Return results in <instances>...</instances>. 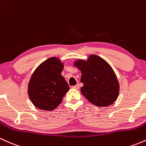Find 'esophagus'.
I'll return each mask as SVG.
<instances>
[{
  "label": "esophagus",
  "mask_w": 146,
  "mask_h": 146,
  "mask_svg": "<svg viewBox=\"0 0 146 146\" xmlns=\"http://www.w3.org/2000/svg\"><path fill=\"white\" fill-rule=\"evenodd\" d=\"M79 88H80V85H79L78 84L73 86V88H74V89H79Z\"/></svg>",
  "instance_id": "esophagus-1"
}]
</instances>
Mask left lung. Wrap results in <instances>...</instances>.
Listing matches in <instances>:
<instances>
[{
    "instance_id": "obj_1",
    "label": "left lung",
    "mask_w": 146,
    "mask_h": 146,
    "mask_svg": "<svg viewBox=\"0 0 146 146\" xmlns=\"http://www.w3.org/2000/svg\"><path fill=\"white\" fill-rule=\"evenodd\" d=\"M81 71L84 86L81 93L86 100L99 107H106L116 101L119 84L110 65L101 57L91 54L86 60L79 59L73 63Z\"/></svg>"
}]
</instances>
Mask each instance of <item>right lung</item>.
<instances>
[{
  "mask_svg": "<svg viewBox=\"0 0 146 146\" xmlns=\"http://www.w3.org/2000/svg\"><path fill=\"white\" fill-rule=\"evenodd\" d=\"M64 63L52 57L36 68L28 84V95L38 108L51 111L61 104L63 97L70 89L61 75Z\"/></svg>",
  "mask_w": 146,
  "mask_h": 146,
  "instance_id": "1",
  "label": "right lung"
}]
</instances>
